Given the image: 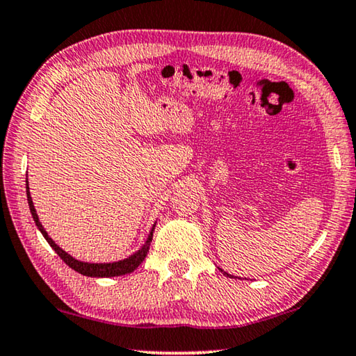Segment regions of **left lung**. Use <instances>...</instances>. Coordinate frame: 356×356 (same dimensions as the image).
Segmentation results:
<instances>
[{"instance_id": "1", "label": "left lung", "mask_w": 356, "mask_h": 356, "mask_svg": "<svg viewBox=\"0 0 356 356\" xmlns=\"http://www.w3.org/2000/svg\"><path fill=\"white\" fill-rule=\"evenodd\" d=\"M220 271H223V270H220ZM223 275H226V276H229V277H233V276H231V275H228V273H226V271H223Z\"/></svg>"}]
</instances>
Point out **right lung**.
<instances>
[{"label":"right lung","instance_id":"obj_1","mask_svg":"<svg viewBox=\"0 0 356 356\" xmlns=\"http://www.w3.org/2000/svg\"><path fill=\"white\" fill-rule=\"evenodd\" d=\"M25 184H27V200H29V207H30V212H32V216L35 220V225L38 226V229L41 231V234H43V238L48 241V244L53 247L56 254H58L60 259H63L67 265H69L72 270H75L76 273H80V275L83 276H91V277H114V276H122V275H127V273H131L135 271L138 266L143 264V260L146 259L147 252H149V247H151V241H152V233H154V226L151 229V233L147 236V241L144 242V245L141 247L140 250L136 252V254H133L131 257H128L125 260H120V261H114V264H86V261H80L74 259V257L67 254L64 252L60 247L56 244V242L49 238L48 233H46L43 225L40 223L38 220V215H37V210H35V205L32 202V197H30V193H29V181L25 179Z\"/></svg>","mask_w":356,"mask_h":356}]
</instances>
